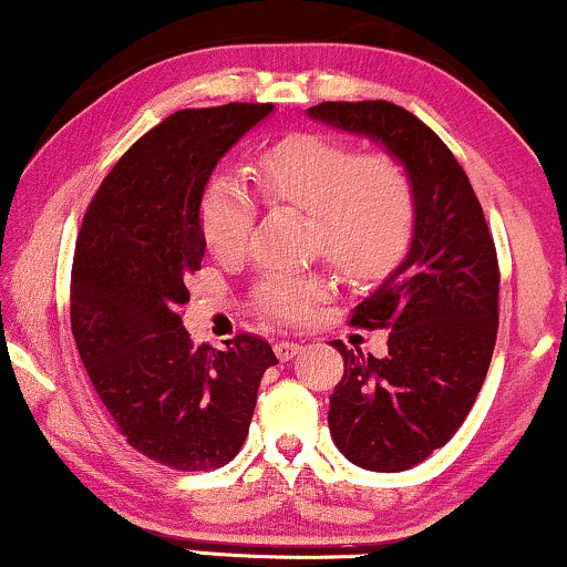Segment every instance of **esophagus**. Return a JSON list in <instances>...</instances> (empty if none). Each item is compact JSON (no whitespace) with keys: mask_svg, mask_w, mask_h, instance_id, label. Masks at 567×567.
<instances>
[{"mask_svg":"<svg viewBox=\"0 0 567 567\" xmlns=\"http://www.w3.org/2000/svg\"><path fill=\"white\" fill-rule=\"evenodd\" d=\"M274 351L278 355V361H289L301 351V346L293 343V340H278V343L274 346Z\"/></svg>","mask_w":567,"mask_h":567,"instance_id":"esophagus-1","label":"esophagus"}]
</instances>
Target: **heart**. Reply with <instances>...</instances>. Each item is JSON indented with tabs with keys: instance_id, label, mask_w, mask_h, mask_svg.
Wrapping results in <instances>:
<instances>
[{
	"instance_id": "heart-1",
	"label": "heart",
	"mask_w": 567,
	"mask_h": 567,
	"mask_svg": "<svg viewBox=\"0 0 567 567\" xmlns=\"http://www.w3.org/2000/svg\"><path fill=\"white\" fill-rule=\"evenodd\" d=\"M255 181L268 204L309 216L315 252L351 278L382 276L413 235V183L402 162L386 152L359 154L343 138L301 131L260 154ZM198 216L214 255L245 252L255 204L237 177H212ZM324 293L328 284L317 276L270 274L255 286V305L276 320L293 322Z\"/></svg>"
}]
</instances>
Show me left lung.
I'll list each match as a JSON object with an SVG mask.
<instances>
[{"label":"left lung","mask_w":567,"mask_h":567,"mask_svg":"<svg viewBox=\"0 0 567 567\" xmlns=\"http://www.w3.org/2000/svg\"><path fill=\"white\" fill-rule=\"evenodd\" d=\"M309 115L374 138L413 183L405 260L351 317L359 328L390 330L386 355L336 340L343 379L328 413L346 460L402 472L444 446L475 405L498 336V255L470 177L421 118L386 100L320 103Z\"/></svg>","instance_id":"1"}]
</instances>
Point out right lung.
Returning <instances> with one entry per match:
<instances>
[{
	"mask_svg": "<svg viewBox=\"0 0 567 567\" xmlns=\"http://www.w3.org/2000/svg\"><path fill=\"white\" fill-rule=\"evenodd\" d=\"M270 103L177 111L144 134L90 200L72 266V336L97 398L136 452L169 470L231 462L276 353L250 332L193 346L181 307L200 268V198L216 162Z\"/></svg>",
	"mask_w": 567,
	"mask_h": 567,
	"instance_id": "obj_1",
	"label": "right lung"
}]
</instances>
